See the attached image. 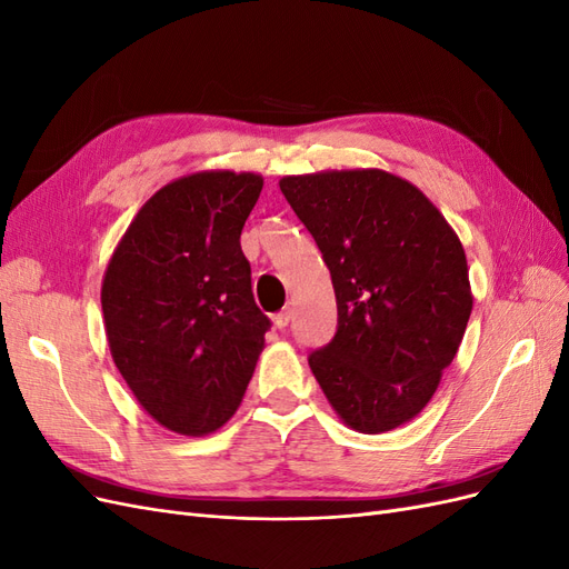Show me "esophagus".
<instances>
[{
	"label": "esophagus",
	"instance_id": "1",
	"mask_svg": "<svg viewBox=\"0 0 569 569\" xmlns=\"http://www.w3.org/2000/svg\"><path fill=\"white\" fill-rule=\"evenodd\" d=\"M289 320H291V311H289V308H284V311L272 316V322H274V327H278V330H287Z\"/></svg>",
	"mask_w": 569,
	"mask_h": 569
}]
</instances>
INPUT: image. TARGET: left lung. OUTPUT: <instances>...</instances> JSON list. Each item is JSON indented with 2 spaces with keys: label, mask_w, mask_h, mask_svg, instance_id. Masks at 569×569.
<instances>
[{
  "label": "left lung",
  "mask_w": 569,
  "mask_h": 569,
  "mask_svg": "<svg viewBox=\"0 0 569 569\" xmlns=\"http://www.w3.org/2000/svg\"><path fill=\"white\" fill-rule=\"evenodd\" d=\"M280 189L337 297V332L308 366L343 422L389 432L432 399L468 327L460 239L418 187L385 170L289 176Z\"/></svg>",
  "instance_id": "obj_1"
}]
</instances>
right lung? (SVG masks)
<instances>
[{
	"instance_id": "right-lung-1",
	"label": "right lung",
	"mask_w": 569,
	"mask_h": 569,
	"mask_svg": "<svg viewBox=\"0 0 569 569\" xmlns=\"http://www.w3.org/2000/svg\"><path fill=\"white\" fill-rule=\"evenodd\" d=\"M263 178L206 170L166 184L130 222L101 284L113 363L149 416L203 437L242 403L268 316L239 244Z\"/></svg>"
}]
</instances>
